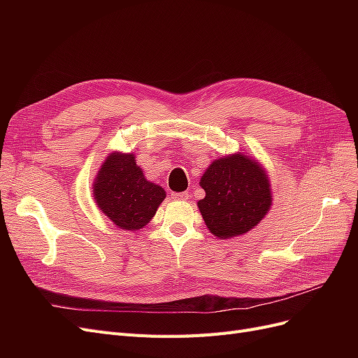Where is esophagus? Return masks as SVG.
Masks as SVG:
<instances>
[{
  "label": "esophagus",
  "mask_w": 358,
  "mask_h": 358,
  "mask_svg": "<svg viewBox=\"0 0 358 358\" xmlns=\"http://www.w3.org/2000/svg\"><path fill=\"white\" fill-rule=\"evenodd\" d=\"M189 194L188 192H173L171 197L175 200H187Z\"/></svg>",
  "instance_id": "obj_1"
}]
</instances>
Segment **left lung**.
Here are the masks:
<instances>
[{
    "label": "left lung",
    "mask_w": 358,
    "mask_h": 358,
    "mask_svg": "<svg viewBox=\"0 0 358 358\" xmlns=\"http://www.w3.org/2000/svg\"><path fill=\"white\" fill-rule=\"evenodd\" d=\"M206 197L199 209L206 227L221 241L248 233L264 218L272 191L257 159L233 154L215 159L200 179Z\"/></svg>",
    "instance_id": "left-lung-1"
}]
</instances>
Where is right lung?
<instances>
[{"label":"right lung","mask_w":358,"mask_h":358,"mask_svg":"<svg viewBox=\"0 0 358 358\" xmlns=\"http://www.w3.org/2000/svg\"><path fill=\"white\" fill-rule=\"evenodd\" d=\"M100 210L122 230H140L154 218L166 191L146 180L133 154L113 152L104 159L92 185Z\"/></svg>","instance_id":"1"}]
</instances>
